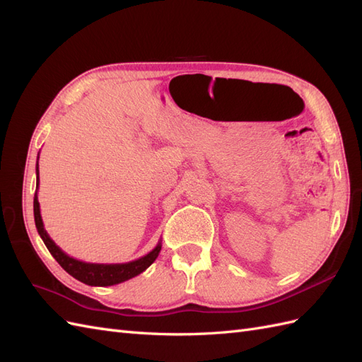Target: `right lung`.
Returning a JSON list of instances; mask_svg holds the SVG:
<instances>
[{
    "mask_svg": "<svg viewBox=\"0 0 362 362\" xmlns=\"http://www.w3.org/2000/svg\"><path fill=\"white\" fill-rule=\"evenodd\" d=\"M39 160V157H37ZM36 175L37 180L36 184L39 187V163L36 164ZM33 206H35V222L37 233L40 238L43 240V243L48 247L51 252V255L56 258L59 264L66 270L71 276L75 279H78L87 286L92 287H108V286H116V284H120L124 281H128L131 278H134L140 275L141 272H145L152 262H154L161 250V240L157 243V246L152 249L149 254L145 257H140L139 259L129 261V262H120V264H98V262H84L76 258L69 257L64 252L52 242V238L48 235V233L43 228L42 222V216H40V205L37 201V192L35 194V202H33Z\"/></svg>",
    "mask_w": 362,
    "mask_h": 362,
    "instance_id": "right-lung-1",
    "label": "right lung"
}]
</instances>
